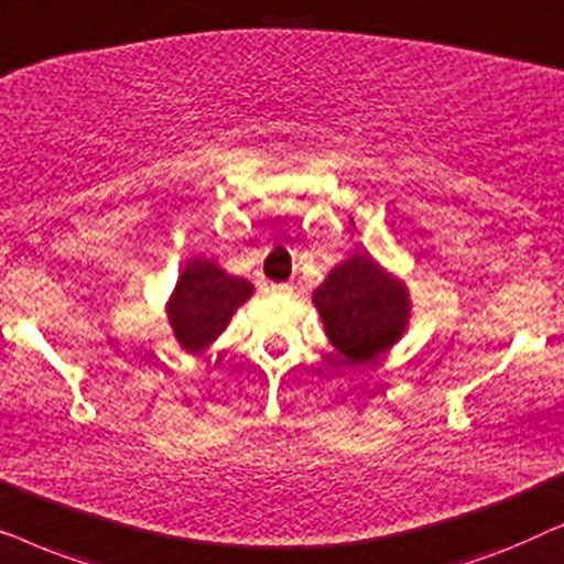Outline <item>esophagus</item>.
Returning <instances> with one entry per match:
<instances>
[{
    "instance_id": "1",
    "label": "esophagus",
    "mask_w": 564,
    "mask_h": 564,
    "mask_svg": "<svg viewBox=\"0 0 564 564\" xmlns=\"http://www.w3.org/2000/svg\"><path fill=\"white\" fill-rule=\"evenodd\" d=\"M290 288H288V284H272V292H274V295H284V292H288Z\"/></svg>"
}]
</instances>
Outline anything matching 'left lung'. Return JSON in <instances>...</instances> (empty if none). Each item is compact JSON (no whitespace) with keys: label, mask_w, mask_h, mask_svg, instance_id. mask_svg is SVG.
<instances>
[{"label":"left lung","mask_w":564,"mask_h":564,"mask_svg":"<svg viewBox=\"0 0 564 564\" xmlns=\"http://www.w3.org/2000/svg\"><path fill=\"white\" fill-rule=\"evenodd\" d=\"M328 341L349 365H365L405 334L411 318L408 288L367 253H354L313 292Z\"/></svg>","instance_id":"obj_1"}]
</instances>
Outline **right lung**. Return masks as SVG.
Returning a JSON list of instances; mask_svg holds the SVG:
<instances>
[{
  "mask_svg": "<svg viewBox=\"0 0 564 564\" xmlns=\"http://www.w3.org/2000/svg\"><path fill=\"white\" fill-rule=\"evenodd\" d=\"M251 295V282L243 276H230L207 259H192L166 303L176 341L189 354L207 349Z\"/></svg>",
  "mask_w": 564,
  "mask_h": 564,
  "instance_id": "add662e5",
  "label": "right lung"
}]
</instances>
